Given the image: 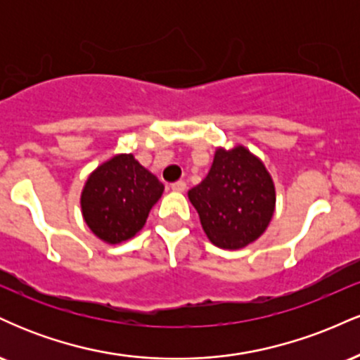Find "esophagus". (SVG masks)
I'll list each match as a JSON object with an SVG mask.
<instances>
[{
	"instance_id": "34e87169",
	"label": "esophagus",
	"mask_w": 360,
	"mask_h": 360,
	"mask_svg": "<svg viewBox=\"0 0 360 360\" xmlns=\"http://www.w3.org/2000/svg\"><path fill=\"white\" fill-rule=\"evenodd\" d=\"M171 189H172V191H176V193H184L186 191V183H184V181H177V183L171 186Z\"/></svg>"
}]
</instances>
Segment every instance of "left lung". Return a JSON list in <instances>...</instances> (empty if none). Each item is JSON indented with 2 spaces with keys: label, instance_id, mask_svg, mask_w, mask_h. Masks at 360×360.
I'll use <instances>...</instances> for the list:
<instances>
[{
  "label": "left lung",
  "instance_id": "obj_1",
  "mask_svg": "<svg viewBox=\"0 0 360 360\" xmlns=\"http://www.w3.org/2000/svg\"><path fill=\"white\" fill-rule=\"evenodd\" d=\"M213 245L238 250L267 230L276 210L274 181L247 147H218L208 176L188 191Z\"/></svg>",
  "mask_w": 360,
  "mask_h": 360
}]
</instances>
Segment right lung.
<instances>
[{"instance_id": "add662e5", "label": "right lung", "mask_w": 360, "mask_h": 360, "mask_svg": "<svg viewBox=\"0 0 360 360\" xmlns=\"http://www.w3.org/2000/svg\"><path fill=\"white\" fill-rule=\"evenodd\" d=\"M162 193L164 184L134 154H117L88 176L81 213L91 232L115 245L143 229Z\"/></svg>"}]
</instances>
